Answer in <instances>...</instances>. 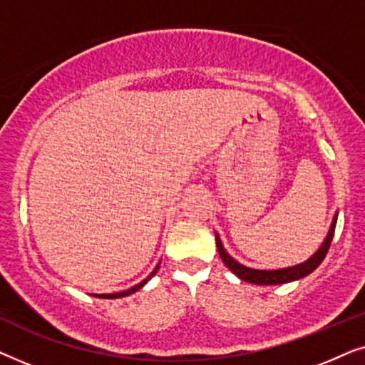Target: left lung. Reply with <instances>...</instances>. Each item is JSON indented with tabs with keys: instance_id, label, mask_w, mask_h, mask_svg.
<instances>
[{
	"instance_id": "8db88e82",
	"label": "left lung",
	"mask_w": 365,
	"mask_h": 365,
	"mask_svg": "<svg viewBox=\"0 0 365 365\" xmlns=\"http://www.w3.org/2000/svg\"><path fill=\"white\" fill-rule=\"evenodd\" d=\"M336 222H337V214L334 216L326 241L322 242V246L319 247V251L314 254V256L309 257L307 261H304L302 264H297V266H292V267L277 269V271H261V269H251V267L242 266V264L234 261V259L229 256V254L226 252V249H224V246H222L221 239H219V236L216 234L217 252H219V256H221L222 262L226 264V266L231 269V271L236 274L239 279H242V281L251 282V284H261V286H276V284L292 282V281H297V279H301V277H306L307 274H311L314 269H317L319 264L324 261L329 247H331L334 231H336Z\"/></svg>"
}]
</instances>
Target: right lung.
<instances>
[{
    "instance_id": "add662e5",
    "label": "right lung",
    "mask_w": 365,
    "mask_h": 365,
    "mask_svg": "<svg viewBox=\"0 0 365 365\" xmlns=\"http://www.w3.org/2000/svg\"><path fill=\"white\" fill-rule=\"evenodd\" d=\"M158 269H159V264H158L156 267H154V271H153L151 274H149V276H148L146 279H144L143 282L136 284V286L131 287V289H128V291H123V292H114V294H94V296H96V297H101V299H118V297H126V296H129V294H134L136 291H139V289H141V287L144 286V284H146V282L149 281V279H151V277L154 276V274L158 272Z\"/></svg>"
}]
</instances>
